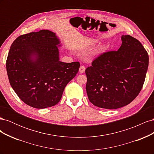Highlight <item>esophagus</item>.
Returning a JSON list of instances; mask_svg holds the SVG:
<instances>
[{
    "label": "esophagus",
    "mask_w": 154,
    "mask_h": 154,
    "mask_svg": "<svg viewBox=\"0 0 154 154\" xmlns=\"http://www.w3.org/2000/svg\"><path fill=\"white\" fill-rule=\"evenodd\" d=\"M85 71V67L84 66H81L80 69H79V72L80 73H83Z\"/></svg>",
    "instance_id": "obj_1"
}]
</instances>
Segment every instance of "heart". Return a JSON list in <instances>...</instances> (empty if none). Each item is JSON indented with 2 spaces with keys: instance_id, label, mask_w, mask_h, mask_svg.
Returning a JSON list of instances; mask_svg holds the SVG:
<instances>
[{
  "instance_id": "b5f03b06",
  "label": "heart",
  "mask_w": 154,
  "mask_h": 154,
  "mask_svg": "<svg viewBox=\"0 0 154 154\" xmlns=\"http://www.w3.org/2000/svg\"><path fill=\"white\" fill-rule=\"evenodd\" d=\"M105 49L103 46H100L99 48H97L96 50H95L94 52L92 53V56H96L100 54L101 53H102L103 51V50Z\"/></svg>"
}]
</instances>
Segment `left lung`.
Instances as JSON below:
<instances>
[{
    "instance_id": "left-lung-1",
    "label": "left lung",
    "mask_w": 154,
    "mask_h": 154,
    "mask_svg": "<svg viewBox=\"0 0 154 154\" xmlns=\"http://www.w3.org/2000/svg\"><path fill=\"white\" fill-rule=\"evenodd\" d=\"M118 51L101 53L85 69L88 100L100 108L116 109L129 103L141 91L148 67L146 49L136 38L122 36Z\"/></svg>"
}]
</instances>
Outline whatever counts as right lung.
Listing matches in <instances>:
<instances>
[{"label":"right lung","mask_w":154,"mask_h":154,"mask_svg":"<svg viewBox=\"0 0 154 154\" xmlns=\"http://www.w3.org/2000/svg\"><path fill=\"white\" fill-rule=\"evenodd\" d=\"M59 44L55 33L44 29L20 35L11 44L6 63L8 79L27 105L36 109L56 105L78 73L80 62L59 61Z\"/></svg>","instance_id":"right-lung-1"}]
</instances>
